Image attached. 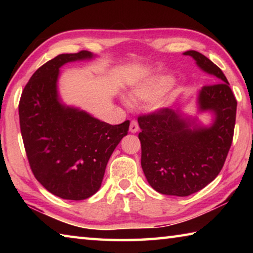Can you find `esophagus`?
Segmentation results:
<instances>
[{"instance_id":"obj_1","label":"esophagus","mask_w":253,"mask_h":253,"mask_svg":"<svg viewBox=\"0 0 253 253\" xmlns=\"http://www.w3.org/2000/svg\"><path fill=\"white\" fill-rule=\"evenodd\" d=\"M139 129L138 127V123H137L136 121H131L130 123V126H129V131L130 132H137Z\"/></svg>"}]
</instances>
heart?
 Here are the masks:
<instances>
[{"mask_svg":"<svg viewBox=\"0 0 253 253\" xmlns=\"http://www.w3.org/2000/svg\"><path fill=\"white\" fill-rule=\"evenodd\" d=\"M173 83V77L169 75H158L148 79L132 90V96L140 101L152 102L158 99Z\"/></svg>","mask_w":253,"mask_h":253,"instance_id":"obj_1","label":"heart"}]
</instances>
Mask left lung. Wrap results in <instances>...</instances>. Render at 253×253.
Returning <instances> with one entry per match:
<instances>
[{
	"instance_id": "8db88e82",
	"label": "left lung",
	"mask_w": 253,
	"mask_h": 253,
	"mask_svg": "<svg viewBox=\"0 0 253 253\" xmlns=\"http://www.w3.org/2000/svg\"><path fill=\"white\" fill-rule=\"evenodd\" d=\"M183 54L216 83L204 85L198 95L199 110L213 114L211 126H200L196 119L169 108L138 117L147 182L158 193L176 196L193 194L219 175L232 144L237 114V100L220 68L198 51Z\"/></svg>"
}]
</instances>
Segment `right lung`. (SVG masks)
Masks as SVG:
<instances>
[{"instance_id":"1","label":"right lung","mask_w":253,"mask_h":253,"mask_svg":"<svg viewBox=\"0 0 253 253\" xmlns=\"http://www.w3.org/2000/svg\"><path fill=\"white\" fill-rule=\"evenodd\" d=\"M93 57L89 51L57 55L32 75L19 104L32 173L45 190L65 200H84L99 190L107 163L129 128V121L110 125L60 100V68Z\"/></svg>"}]
</instances>
